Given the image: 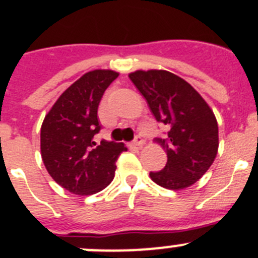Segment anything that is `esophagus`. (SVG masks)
Returning a JSON list of instances; mask_svg holds the SVG:
<instances>
[{
	"label": "esophagus",
	"instance_id": "34e87169",
	"mask_svg": "<svg viewBox=\"0 0 258 258\" xmlns=\"http://www.w3.org/2000/svg\"><path fill=\"white\" fill-rule=\"evenodd\" d=\"M134 145L137 146V148H141V146L144 145V139L140 136V135H136V137H135V140H134Z\"/></svg>",
	"mask_w": 258,
	"mask_h": 258
}]
</instances>
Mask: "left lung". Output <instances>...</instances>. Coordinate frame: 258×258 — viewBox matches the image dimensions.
<instances>
[{"mask_svg":"<svg viewBox=\"0 0 258 258\" xmlns=\"http://www.w3.org/2000/svg\"><path fill=\"white\" fill-rule=\"evenodd\" d=\"M150 107L156 121L167 126L158 141L168 160L150 178L168 189L192 186L208 172L219 148L214 112L187 81L164 70L135 71L128 75Z\"/></svg>","mask_w":258,"mask_h":258,"instance_id":"obj_1","label":"left lung"}]
</instances>
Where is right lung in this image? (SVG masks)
I'll return each instance as SVG.
<instances>
[{
  "instance_id": "right-lung-1",
  "label": "right lung",
  "mask_w": 258,
  "mask_h": 258,
  "mask_svg": "<svg viewBox=\"0 0 258 258\" xmlns=\"http://www.w3.org/2000/svg\"><path fill=\"white\" fill-rule=\"evenodd\" d=\"M118 78L112 70L86 72L61 94L44 117L40 153L50 177L75 195H93L114 178L122 143L94 141L102 126L98 107L105 89Z\"/></svg>"
}]
</instances>
